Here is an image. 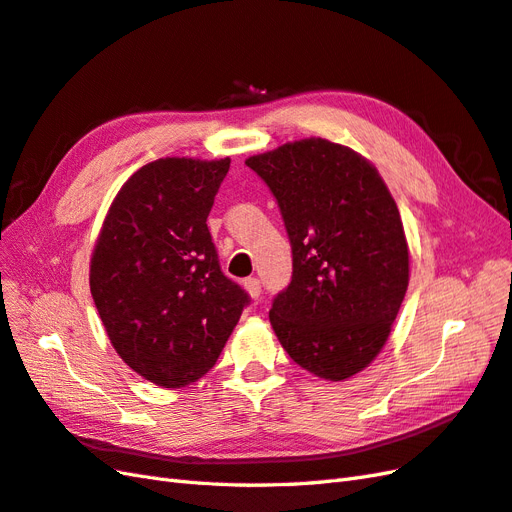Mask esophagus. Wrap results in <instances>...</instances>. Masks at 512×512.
I'll return each instance as SVG.
<instances>
[{
	"instance_id": "34e87169",
	"label": "esophagus",
	"mask_w": 512,
	"mask_h": 512,
	"mask_svg": "<svg viewBox=\"0 0 512 512\" xmlns=\"http://www.w3.org/2000/svg\"><path fill=\"white\" fill-rule=\"evenodd\" d=\"M244 289L248 291V296H251L253 300L261 298V283H259V279H255V276H251V279H244Z\"/></svg>"
}]
</instances>
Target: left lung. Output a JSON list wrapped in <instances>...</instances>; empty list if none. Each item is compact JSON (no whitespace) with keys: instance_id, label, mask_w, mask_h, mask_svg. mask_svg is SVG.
I'll return each instance as SVG.
<instances>
[{"instance_id":"1","label":"left lung","mask_w":512,"mask_h":512,"mask_svg":"<svg viewBox=\"0 0 512 512\" xmlns=\"http://www.w3.org/2000/svg\"><path fill=\"white\" fill-rule=\"evenodd\" d=\"M281 208L294 255L270 324L289 358L343 382L382 352L410 283V251L382 175L358 152L300 139L246 158Z\"/></svg>"}]
</instances>
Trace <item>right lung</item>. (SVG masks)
Here are the masks:
<instances>
[{
	"label": "right lung",
	"mask_w": 512,
	"mask_h": 512,
	"mask_svg": "<svg viewBox=\"0 0 512 512\" xmlns=\"http://www.w3.org/2000/svg\"><path fill=\"white\" fill-rule=\"evenodd\" d=\"M229 158H158L115 195L98 233L90 289L115 352L141 377L182 388L206 375L246 291L223 274L206 225Z\"/></svg>",
	"instance_id": "obj_1"
}]
</instances>
